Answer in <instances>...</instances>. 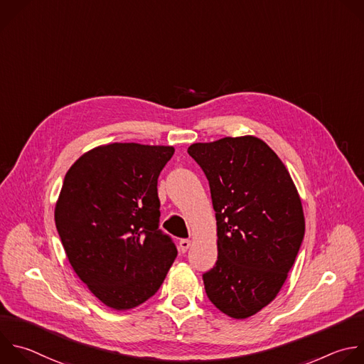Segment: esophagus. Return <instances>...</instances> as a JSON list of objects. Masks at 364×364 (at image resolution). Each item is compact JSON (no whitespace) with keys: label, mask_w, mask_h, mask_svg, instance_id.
I'll return each instance as SVG.
<instances>
[{"label":"esophagus","mask_w":364,"mask_h":364,"mask_svg":"<svg viewBox=\"0 0 364 364\" xmlns=\"http://www.w3.org/2000/svg\"><path fill=\"white\" fill-rule=\"evenodd\" d=\"M190 246H191V241H190V240H187V238L180 240L178 247H180V252H181V253H186V252L188 250V247H190Z\"/></svg>","instance_id":"esophagus-1"}]
</instances>
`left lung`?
Instances as JSON below:
<instances>
[{
	"label": "left lung",
	"mask_w": 364,
	"mask_h": 364,
	"mask_svg": "<svg viewBox=\"0 0 364 364\" xmlns=\"http://www.w3.org/2000/svg\"><path fill=\"white\" fill-rule=\"evenodd\" d=\"M188 154L204 171L217 220L215 266L203 274L208 300L247 318L272 303L304 237L297 188L277 154L253 136L196 143Z\"/></svg>",
	"instance_id": "left-lung-1"
}]
</instances>
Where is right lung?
<instances>
[{
  "label": "right lung",
  "instance_id": "add662e5",
  "mask_svg": "<svg viewBox=\"0 0 364 364\" xmlns=\"http://www.w3.org/2000/svg\"><path fill=\"white\" fill-rule=\"evenodd\" d=\"M170 146L112 143L82 154L67 171L55 225L70 264L114 310L140 306L163 284L177 249L160 225L157 180Z\"/></svg>",
  "mask_w": 364,
  "mask_h": 364
}]
</instances>
